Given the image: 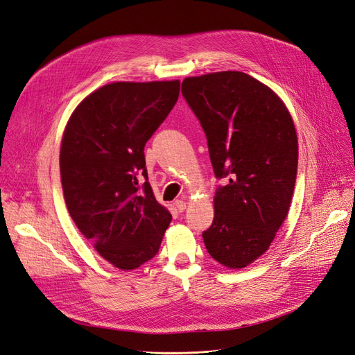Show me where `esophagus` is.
<instances>
[{"mask_svg":"<svg viewBox=\"0 0 355 355\" xmlns=\"http://www.w3.org/2000/svg\"><path fill=\"white\" fill-rule=\"evenodd\" d=\"M174 205H175V207H177V211H178V212H184V211H186V207H187V203H186V202H182V200H177Z\"/></svg>","mask_w":355,"mask_h":355,"instance_id":"1","label":"esophagus"}]
</instances>
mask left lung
Returning <instances> with one entry per match:
<instances>
[{
    "instance_id": "obj_1",
    "label": "left lung",
    "mask_w": 355,
    "mask_h": 355,
    "mask_svg": "<svg viewBox=\"0 0 355 355\" xmlns=\"http://www.w3.org/2000/svg\"><path fill=\"white\" fill-rule=\"evenodd\" d=\"M182 96L206 133L218 178L214 222L203 235L219 265L243 269L266 253L291 206L298 139L284 101L241 71L186 77Z\"/></svg>"
}]
</instances>
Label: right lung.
Listing matches in <instances>:
<instances>
[{
  "mask_svg": "<svg viewBox=\"0 0 355 355\" xmlns=\"http://www.w3.org/2000/svg\"><path fill=\"white\" fill-rule=\"evenodd\" d=\"M180 95V80L115 82L77 105L64 128L60 173L76 227L105 260L135 270L157 253L169 211L148 181L144 144Z\"/></svg>",
  "mask_w": 355,
  "mask_h": 355,
  "instance_id": "add662e5",
  "label": "right lung"
}]
</instances>
